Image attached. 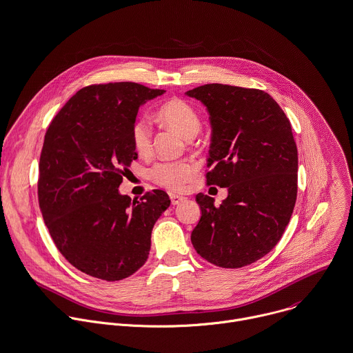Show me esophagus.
<instances>
[{
	"label": "esophagus",
	"instance_id": "obj_1",
	"mask_svg": "<svg viewBox=\"0 0 353 353\" xmlns=\"http://www.w3.org/2000/svg\"><path fill=\"white\" fill-rule=\"evenodd\" d=\"M185 198L184 196H180V195H176V194H170V202L173 206L176 205H180Z\"/></svg>",
	"mask_w": 353,
	"mask_h": 353
}]
</instances>
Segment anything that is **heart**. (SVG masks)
Wrapping results in <instances>:
<instances>
[{
  "label": "heart",
  "mask_w": 353,
  "mask_h": 353,
  "mask_svg": "<svg viewBox=\"0 0 353 353\" xmlns=\"http://www.w3.org/2000/svg\"><path fill=\"white\" fill-rule=\"evenodd\" d=\"M157 118L176 129L184 137H194L201 128L196 110L184 100L172 99L165 101L157 111ZM130 139L139 154H148L152 144V129L145 118H137L130 129ZM196 162L192 159L159 161L148 169V177L169 191H181L195 176Z\"/></svg>",
  "instance_id": "b5f03b06"
}]
</instances>
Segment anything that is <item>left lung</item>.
<instances>
[{
	"label": "left lung",
	"mask_w": 353,
	"mask_h": 353,
	"mask_svg": "<svg viewBox=\"0 0 353 353\" xmlns=\"http://www.w3.org/2000/svg\"><path fill=\"white\" fill-rule=\"evenodd\" d=\"M187 94L210 115L206 184L228 188L220 206L196 195L202 216L191 242L217 267L250 265L276 246L294 210L299 152L290 121L260 89L208 83Z\"/></svg>",
	"instance_id": "left-lung-1"
}]
</instances>
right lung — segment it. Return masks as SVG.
I'll list each match as a JSON object with an SVG mask.
<instances>
[{
	"mask_svg": "<svg viewBox=\"0 0 353 353\" xmlns=\"http://www.w3.org/2000/svg\"><path fill=\"white\" fill-rule=\"evenodd\" d=\"M136 82L78 90L45 133L38 165V203L61 256L81 272L115 282L148 259L155 221L169 208L162 190L140 201L118 188L137 152L130 129L139 107L162 94Z\"/></svg>",
	"mask_w": 353,
	"mask_h": 353,
	"instance_id": "obj_1",
	"label": "right lung"
}]
</instances>
